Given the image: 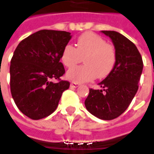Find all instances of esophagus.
<instances>
[{"mask_svg": "<svg viewBox=\"0 0 154 154\" xmlns=\"http://www.w3.org/2000/svg\"><path fill=\"white\" fill-rule=\"evenodd\" d=\"M70 87H71V88H78V87H79V84H78V83H76V82H72V83L70 84Z\"/></svg>", "mask_w": 154, "mask_h": 154, "instance_id": "1", "label": "esophagus"}]
</instances>
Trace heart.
Returning a JSON list of instances; mask_svg holds the SVG:
<instances>
[{"mask_svg": "<svg viewBox=\"0 0 154 154\" xmlns=\"http://www.w3.org/2000/svg\"><path fill=\"white\" fill-rule=\"evenodd\" d=\"M84 57L85 65L75 66L66 73V78L75 82H87L105 78L113 69L116 53L113 47L94 33H84L76 41V48L67 44L61 52V61L66 67H73Z\"/></svg>", "mask_w": 154, "mask_h": 154, "instance_id": "1", "label": "heart"}]
</instances>
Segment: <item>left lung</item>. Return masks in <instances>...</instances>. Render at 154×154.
Masks as SVG:
<instances>
[{
	"label": "left lung",
	"instance_id": "8db88e82",
	"mask_svg": "<svg viewBox=\"0 0 154 154\" xmlns=\"http://www.w3.org/2000/svg\"><path fill=\"white\" fill-rule=\"evenodd\" d=\"M112 42L116 53L113 69L101 82L100 89H89L87 110L95 117L110 120L127 110L135 96L143 70L141 55L134 43L115 31H101Z\"/></svg>",
	"mask_w": 154,
	"mask_h": 154
}]
</instances>
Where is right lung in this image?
Segmentation results:
<instances>
[{
  "instance_id": "add662e5",
  "label": "right lung",
  "mask_w": 154,
  "mask_h": 154,
  "mask_svg": "<svg viewBox=\"0 0 154 154\" xmlns=\"http://www.w3.org/2000/svg\"><path fill=\"white\" fill-rule=\"evenodd\" d=\"M69 32L40 30L21 41L10 62L12 97L23 114L32 119L50 115L57 108L68 81L54 83L65 73L60 61L61 52L71 40Z\"/></svg>"
}]
</instances>
